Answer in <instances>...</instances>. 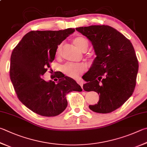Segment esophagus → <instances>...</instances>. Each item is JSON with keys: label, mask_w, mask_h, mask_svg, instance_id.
I'll return each instance as SVG.
<instances>
[{"label": "esophagus", "mask_w": 147, "mask_h": 147, "mask_svg": "<svg viewBox=\"0 0 147 147\" xmlns=\"http://www.w3.org/2000/svg\"><path fill=\"white\" fill-rule=\"evenodd\" d=\"M77 83H78V84L80 85L82 88H83V82H82L81 80H77Z\"/></svg>", "instance_id": "1"}]
</instances>
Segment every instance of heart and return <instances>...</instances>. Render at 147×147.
I'll return each mask as SVG.
<instances>
[{
	"instance_id": "1",
	"label": "heart",
	"mask_w": 147,
	"mask_h": 147,
	"mask_svg": "<svg viewBox=\"0 0 147 147\" xmlns=\"http://www.w3.org/2000/svg\"><path fill=\"white\" fill-rule=\"evenodd\" d=\"M75 46L82 51L87 49L88 42L84 37L77 36L73 40ZM62 45H59L57 49V55H60ZM62 71L67 75L73 78H78L79 76L85 71V66L82 63H67L62 67Z\"/></svg>"
}]
</instances>
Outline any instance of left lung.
Returning a JSON list of instances; mask_svg holds the SVG:
<instances>
[{
    "mask_svg": "<svg viewBox=\"0 0 147 147\" xmlns=\"http://www.w3.org/2000/svg\"><path fill=\"white\" fill-rule=\"evenodd\" d=\"M76 30L91 42L96 57L83 76L85 91L99 94L98 103L89 107L98 113H109L120 107L134 90L138 61L132 44L109 26H90Z\"/></svg>",
    "mask_w": 147,
    "mask_h": 147,
    "instance_id": "obj_1",
    "label": "left lung"
}]
</instances>
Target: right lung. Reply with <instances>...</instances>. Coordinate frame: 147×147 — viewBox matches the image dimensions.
Returning <instances> with one entry per match:
<instances>
[{
    "mask_svg": "<svg viewBox=\"0 0 147 147\" xmlns=\"http://www.w3.org/2000/svg\"><path fill=\"white\" fill-rule=\"evenodd\" d=\"M75 29L59 31H31L23 36L11 56L9 75L19 100L39 115H59L66 109L65 95L82 90L75 80L61 72L46 82L42 76L50 67L60 45Z\"/></svg>",
    "mask_w": 147,
    "mask_h": 147,
    "instance_id": "right-lung-1",
    "label": "right lung"
}]
</instances>
